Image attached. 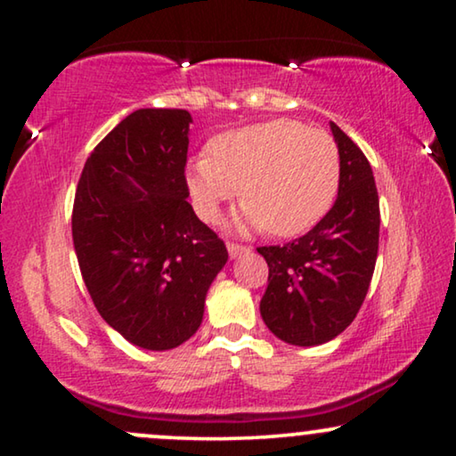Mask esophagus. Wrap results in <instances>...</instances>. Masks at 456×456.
Masks as SVG:
<instances>
[{
	"label": "esophagus",
	"instance_id": "34e87169",
	"mask_svg": "<svg viewBox=\"0 0 456 456\" xmlns=\"http://www.w3.org/2000/svg\"><path fill=\"white\" fill-rule=\"evenodd\" d=\"M228 253H230V257L232 259H236V257H240V255H247L248 251H251V248H248L247 245H239V242H228Z\"/></svg>",
	"mask_w": 456,
	"mask_h": 456
}]
</instances>
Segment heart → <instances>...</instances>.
<instances>
[{
  "label": "heart",
  "instance_id": "obj_1",
  "mask_svg": "<svg viewBox=\"0 0 456 456\" xmlns=\"http://www.w3.org/2000/svg\"><path fill=\"white\" fill-rule=\"evenodd\" d=\"M340 151L322 128L278 118L217 134L186 170L192 205L214 222L240 189L242 224L298 236L328 214L340 186Z\"/></svg>",
  "mask_w": 456,
  "mask_h": 456
}]
</instances>
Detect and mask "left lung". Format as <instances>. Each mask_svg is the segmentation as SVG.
I'll use <instances>...</instances> for the list:
<instances>
[{"mask_svg":"<svg viewBox=\"0 0 456 456\" xmlns=\"http://www.w3.org/2000/svg\"><path fill=\"white\" fill-rule=\"evenodd\" d=\"M340 186L332 209L301 239L257 247L270 267L259 303L280 340L315 346L351 326L370 289L379 240V199L363 151L332 122Z\"/></svg>","mask_w":456,"mask_h":456,"instance_id":"obj_1","label":"left lung"}]
</instances>
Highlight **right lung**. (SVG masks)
I'll list each match as a JSON object with an SVG mask.
<instances>
[{
    "mask_svg": "<svg viewBox=\"0 0 456 456\" xmlns=\"http://www.w3.org/2000/svg\"><path fill=\"white\" fill-rule=\"evenodd\" d=\"M186 110H136L86 159L72 240L99 315L141 348L167 351L197 332L228 251L192 211Z\"/></svg>",
    "mask_w": 456,
    "mask_h": 456,
    "instance_id": "right-lung-1",
    "label": "right lung"
}]
</instances>
